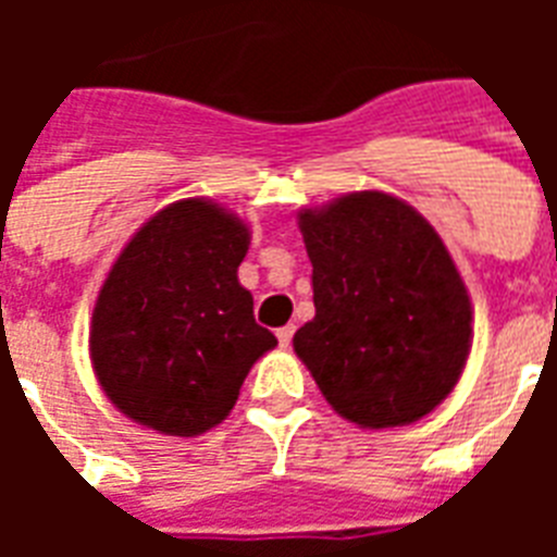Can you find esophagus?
I'll return each instance as SVG.
<instances>
[{
    "mask_svg": "<svg viewBox=\"0 0 557 557\" xmlns=\"http://www.w3.org/2000/svg\"><path fill=\"white\" fill-rule=\"evenodd\" d=\"M292 338H295V326H280V330H277V341H280V347L286 349L288 344H292Z\"/></svg>",
    "mask_w": 557,
    "mask_h": 557,
    "instance_id": "esophagus-1",
    "label": "esophagus"
}]
</instances>
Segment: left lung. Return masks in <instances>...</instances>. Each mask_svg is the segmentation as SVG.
I'll return each mask as SVG.
<instances>
[{"mask_svg":"<svg viewBox=\"0 0 557 557\" xmlns=\"http://www.w3.org/2000/svg\"><path fill=\"white\" fill-rule=\"evenodd\" d=\"M312 260L314 318L297 358L344 419L379 431L428 416L457 387L471 300L428 219L381 190L297 216Z\"/></svg>","mask_w":557,"mask_h":557,"instance_id":"8db88e82","label":"left lung"}]
</instances>
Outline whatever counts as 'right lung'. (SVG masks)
<instances>
[{
	"instance_id": "add662e5",
	"label": "right lung",
	"mask_w": 557,
	"mask_h": 557,
	"mask_svg": "<svg viewBox=\"0 0 557 557\" xmlns=\"http://www.w3.org/2000/svg\"><path fill=\"white\" fill-rule=\"evenodd\" d=\"M248 245V225L210 199L173 201L126 243L95 300L89 352L133 422L168 436L216 428L253 361L277 347L236 280Z\"/></svg>"
}]
</instances>
